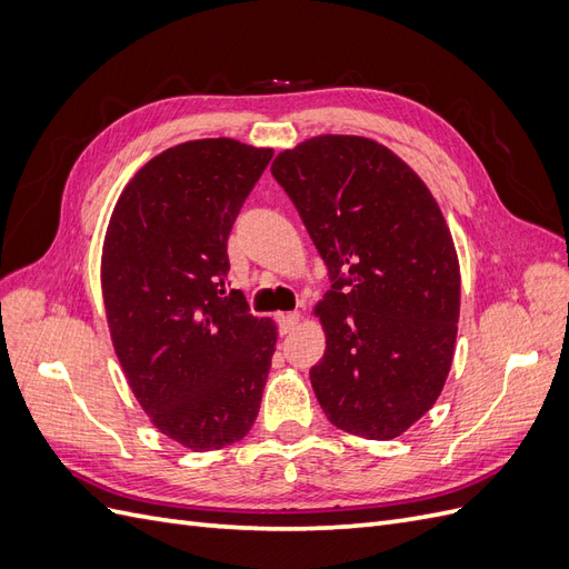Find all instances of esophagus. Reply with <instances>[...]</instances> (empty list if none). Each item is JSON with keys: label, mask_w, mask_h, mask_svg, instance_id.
Here are the masks:
<instances>
[{"label": "esophagus", "mask_w": 569, "mask_h": 569, "mask_svg": "<svg viewBox=\"0 0 569 569\" xmlns=\"http://www.w3.org/2000/svg\"><path fill=\"white\" fill-rule=\"evenodd\" d=\"M301 320V313L299 311H291V313H280V330L282 335H289L295 327L299 325Z\"/></svg>", "instance_id": "1"}]
</instances>
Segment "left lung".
Returning a JSON list of instances; mask_svg holds the SVG:
<instances>
[{"instance_id": "obj_1", "label": "left lung", "mask_w": 569, "mask_h": 569, "mask_svg": "<svg viewBox=\"0 0 569 569\" xmlns=\"http://www.w3.org/2000/svg\"><path fill=\"white\" fill-rule=\"evenodd\" d=\"M270 173L335 282L313 308L318 403L343 432L401 437L437 403L456 351L460 266L439 203L403 159L358 134L311 137Z\"/></svg>"}]
</instances>
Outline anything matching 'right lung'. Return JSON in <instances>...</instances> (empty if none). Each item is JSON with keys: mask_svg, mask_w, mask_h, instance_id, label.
Returning <instances> with one entry per match:
<instances>
[{"mask_svg": "<svg viewBox=\"0 0 569 569\" xmlns=\"http://www.w3.org/2000/svg\"><path fill=\"white\" fill-rule=\"evenodd\" d=\"M270 147L209 137L147 161L101 247L113 351L151 425L189 451L244 439L261 408L278 325L228 295V237Z\"/></svg>", "mask_w": 569, "mask_h": 569, "instance_id": "1", "label": "right lung"}]
</instances>
